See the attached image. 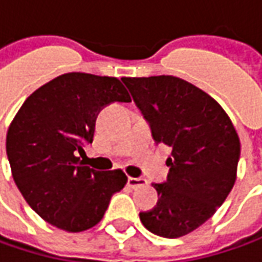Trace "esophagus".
Listing matches in <instances>:
<instances>
[{
	"label": "esophagus",
	"mask_w": 262,
	"mask_h": 262,
	"mask_svg": "<svg viewBox=\"0 0 262 262\" xmlns=\"http://www.w3.org/2000/svg\"><path fill=\"white\" fill-rule=\"evenodd\" d=\"M127 184L132 188H138V187H142V185L148 184V181L145 178H135V177H129L127 180Z\"/></svg>",
	"instance_id": "obj_1"
}]
</instances>
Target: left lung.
Returning a JSON list of instances; mask_svg holds the SVG:
<instances>
[{
    "label": "left lung",
    "instance_id": "8db88e82",
    "mask_svg": "<svg viewBox=\"0 0 262 262\" xmlns=\"http://www.w3.org/2000/svg\"><path fill=\"white\" fill-rule=\"evenodd\" d=\"M157 143L172 149L165 183L152 184L158 203L140 212L143 226L162 238H181L209 221L236 181L241 142L213 97L172 75L122 78Z\"/></svg>",
    "mask_w": 262,
    "mask_h": 262
}]
</instances>
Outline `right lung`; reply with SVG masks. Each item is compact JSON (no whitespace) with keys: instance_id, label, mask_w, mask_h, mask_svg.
<instances>
[{"instance_id":"add662e5","label":"right lung","mask_w":262,"mask_h":262,"mask_svg":"<svg viewBox=\"0 0 262 262\" xmlns=\"http://www.w3.org/2000/svg\"><path fill=\"white\" fill-rule=\"evenodd\" d=\"M116 101H132L119 78L68 72L29 95L10 123L5 145L14 183L59 229H91L127 183L122 169L95 171L78 157L93 142L98 113Z\"/></svg>"}]
</instances>
